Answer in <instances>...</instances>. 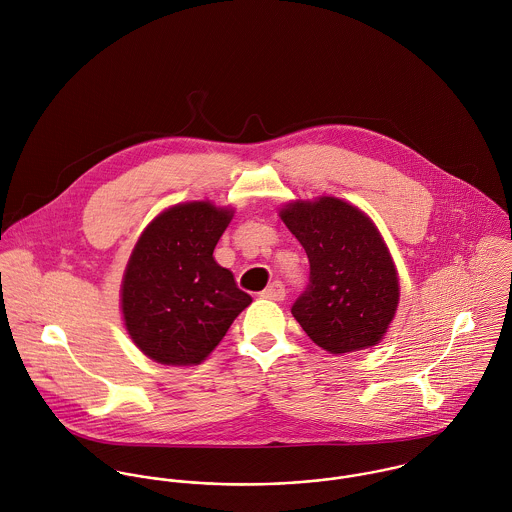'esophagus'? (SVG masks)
I'll list each match as a JSON object with an SVG mask.
<instances>
[{"instance_id":"1","label":"esophagus","mask_w":512,"mask_h":512,"mask_svg":"<svg viewBox=\"0 0 512 512\" xmlns=\"http://www.w3.org/2000/svg\"><path fill=\"white\" fill-rule=\"evenodd\" d=\"M264 299H272V301H282L286 297V288L282 282H272L264 292L260 293Z\"/></svg>"}]
</instances>
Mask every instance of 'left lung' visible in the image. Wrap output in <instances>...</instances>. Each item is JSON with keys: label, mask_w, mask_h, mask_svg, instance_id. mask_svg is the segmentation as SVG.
<instances>
[{"label": "left lung", "mask_w": 512, "mask_h": 512, "mask_svg": "<svg viewBox=\"0 0 512 512\" xmlns=\"http://www.w3.org/2000/svg\"><path fill=\"white\" fill-rule=\"evenodd\" d=\"M280 217L309 258V284L292 305L307 337L331 355L378 345L400 286L374 222L335 197L295 201Z\"/></svg>", "instance_id": "left-lung-1"}]
</instances>
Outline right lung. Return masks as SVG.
<instances>
[{"mask_svg": "<svg viewBox=\"0 0 512 512\" xmlns=\"http://www.w3.org/2000/svg\"><path fill=\"white\" fill-rule=\"evenodd\" d=\"M232 209L175 205L147 224L122 282V313L138 349L155 363L199 365L252 303L213 258Z\"/></svg>", "mask_w": 512, "mask_h": 512, "instance_id": "1", "label": "right lung"}]
</instances>
